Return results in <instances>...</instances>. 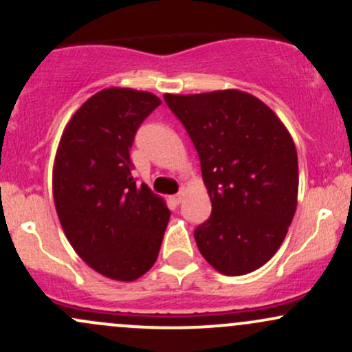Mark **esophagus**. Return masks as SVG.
<instances>
[{"instance_id": "1", "label": "esophagus", "mask_w": 352, "mask_h": 352, "mask_svg": "<svg viewBox=\"0 0 352 352\" xmlns=\"http://www.w3.org/2000/svg\"><path fill=\"white\" fill-rule=\"evenodd\" d=\"M184 197H185L184 192H179V193H177V195H173V197H172L173 204H177V205L182 204V200H184Z\"/></svg>"}]
</instances>
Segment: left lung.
<instances>
[{"label":"left lung","mask_w":352,"mask_h":352,"mask_svg":"<svg viewBox=\"0 0 352 352\" xmlns=\"http://www.w3.org/2000/svg\"><path fill=\"white\" fill-rule=\"evenodd\" d=\"M200 157L212 215L195 230L217 272L240 276L278 252L298 201V155L288 129L248 92L165 94Z\"/></svg>","instance_id":"left-lung-1"}]
</instances>
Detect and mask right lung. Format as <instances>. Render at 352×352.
Masks as SVG:
<instances>
[{
  "instance_id": "1",
  "label": "right lung",
  "mask_w": 352,
  "mask_h": 352,
  "mask_svg": "<svg viewBox=\"0 0 352 352\" xmlns=\"http://www.w3.org/2000/svg\"><path fill=\"white\" fill-rule=\"evenodd\" d=\"M162 104L127 87L98 92L71 117L52 168L60 227L92 270L116 281H134L159 256L170 210L132 177L137 129Z\"/></svg>"
}]
</instances>
